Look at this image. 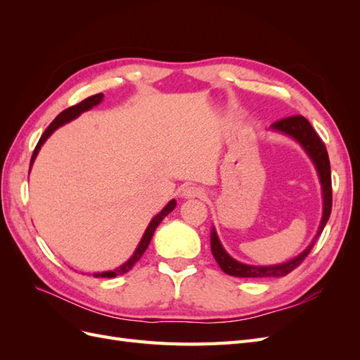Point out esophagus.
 Segmentation results:
<instances>
[{"mask_svg": "<svg viewBox=\"0 0 360 360\" xmlns=\"http://www.w3.org/2000/svg\"><path fill=\"white\" fill-rule=\"evenodd\" d=\"M181 197L183 198H204L205 197V192L202 188L200 186H195V184H188V186H184L181 191Z\"/></svg>", "mask_w": 360, "mask_h": 360, "instance_id": "34e87169", "label": "esophagus"}]
</instances>
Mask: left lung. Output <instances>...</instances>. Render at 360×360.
<instances>
[{
	"mask_svg": "<svg viewBox=\"0 0 360 360\" xmlns=\"http://www.w3.org/2000/svg\"><path fill=\"white\" fill-rule=\"evenodd\" d=\"M271 129L281 130L294 139H297L299 143L303 146V148L308 151V155L314 160L315 167H317L319 176L321 180V188H323V201H324V210H323V219L321 225L319 228V233L315 236L312 243L303 250V252L290 259L288 263L279 264V266H248L242 264L231 258L225 252V249L222 248L219 238H217L216 231H212L210 237V245H212V252L214 259L217 261V264L225 271L226 275L237 276V278H279V276H285L290 271H292L296 267H299L303 259L307 258L311 252V249L314 248L317 238L323 233L326 224L329 221V216L332 212V176H330V162H329V155L328 150H326V146L319 136V134L315 132L311 123L303 115H291L287 118H282L271 124Z\"/></svg>",
	"mask_w": 360,
	"mask_h": 360,
	"instance_id": "obj_1",
	"label": "left lung"
}]
</instances>
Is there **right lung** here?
Returning <instances> with one entry per match:
<instances>
[{
  "instance_id": "add662e5",
  "label": "right lung",
  "mask_w": 360,
  "mask_h": 360,
  "mask_svg": "<svg viewBox=\"0 0 360 360\" xmlns=\"http://www.w3.org/2000/svg\"><path fill=\"white\" fill-rule=\"evenodd\" d=\"M102 97H103V94H102V93H99V94H94V96H90V97H86V99H84L82 102L76 103V105H73V106L68 108V110H64L61 114H58V115H57V118L53 120V122L48 126V129L45 130V132H43V135L40 136V139H39V143H37V146H36L34 151H32L31 162H30V169H31L32 162H34V159H36V156H37V153H39V150H40L41 144L45 143V141L48 139V136L53 132V130L58 129V127H60V126H63L64 123H69L70 120L76 118V117H78L81 112L91 110L93 106H96L97 103H101ZM174 207H176V201L172 200V201H169V202L167 204L165 209H163L158 216H155V217H153V221L150 222V225L147 226V230H146V233H144L143 238H141V242H139V245H138V248H136V250H135V254H134L132 257H130L123 266H120L118 269L111 270V271H102V274H94L93 276H96V278H114V276H117V275H123V274H126V271H129L130 269H132V267L135 266L136 261H138L141 257H143V254L146 252V249L148 248L150 240H151V237H153L155 230L158 228V225L162 222L163 217H165L168 213H171V212L174 210Z\"/></svg>"
}]
</instances>
